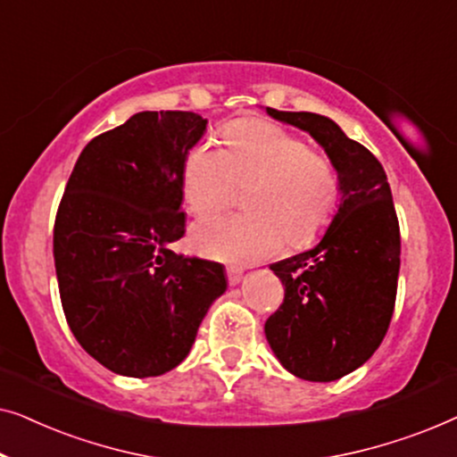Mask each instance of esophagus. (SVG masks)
<instances>
[{"instance_id":"34e87169","label":"esophagus","mask_w":457,"mask_h":457,"mask_svg":"<svg viewBox=\"0 0 457 457\" xmlns=\"http://www.w3.org/2000/svg\"><path fill=\"white\" fill-rule=\"evenodd\" d=\"M227 277L230 285H239L243 278V268L239 266H227Z\"/></svg>"}]
</instances>
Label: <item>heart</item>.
<instances>
[{
	"instance_id": "b5f03b06",
	"label": "heart",
	"mask_w": 457,
	"mask_h": 457,
	"mask_svg": "<svg viewBox=\"0 0 457 457\" xmlns=\"http://www.w3.org/2000/svg\"><path fill=\"white\" fill-rule=\"evenodd\" d=\"M227 149L204 139L187 152L180 189L193 214L205 216L247 187L243 214H220L191 228V245L208 258L252 262L318 241L337 214L341 179L333 162L308 143L264 120L222 129Z\"/></svg>"
}]
</instances>
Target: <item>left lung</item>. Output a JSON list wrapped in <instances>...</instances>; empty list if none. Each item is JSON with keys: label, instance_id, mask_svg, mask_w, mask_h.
I'll use <instances>...</instances> for the list:
<instances>
[{"label": "left lung", "instance_id": "1", "mask_svg": "<svg viewBox=\"0 0 457 457\" xmlns=\"http://www.w3.org/2000/svg\"><path fill=\"white\" fill-rule=\"evenodd\" d=\"M266 112L314 137L341 179L339 208L320 243L270 264L285 299L264 324L283 368L328 383L368 361L389 328L402 252L395 205L380 162L339 124L312 112Z\"/></svg>", "mask_w": 457, "mask_h": 457}]
</instances>
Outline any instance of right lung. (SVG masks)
Listing matches in <instances>:
<instances>
[{"label":"right lung","mask_w":457,"mask_h":457,"mask_svg":"<svg viewBox=\"0 0 457 457\" xmlns=\"http://www.w3.org/2000/svg\"><path fill=\"white\" fill-rule=\"evenodd\" d=\"M205 124L193 112H139L87 143L62 195L54 260L68 327L122 377L177 368L227 291L222 264L170 249L185 235L180 168Z\"/></svg>","instance_id":"1"}]
</instances>
